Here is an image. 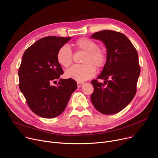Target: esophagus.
Returning <instances> with one entry per match:
<instances>
[{"label": "esophagus", "instance_id": "1", "mask_svg": "<svg viewBox=\"0 0 158 158\" xmlns=\"http://www.w3.org/2000/svg\"><path fill=\"white\" fill-rule=\"evenodd\" d=\"M84 84V82H80V81H78V83H77V86H78V87H81L82 85H83Z\"/></svg>", "mask_w": 158, "mask_h": 158}]
</instances>
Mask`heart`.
<instances>
[{"label": "heart", "mask_w": 158, "mask_h": 158, "mask_svg": "<svg viewBox=\"0 0 158 158\" xmlns=\"http://www.w3.org/2000/svg\"><path fill=\"white\" fill-rule=\"evenodd\" d=\"M77 49L86 52L84 65H74L65 72L67 78L78 81H84L94 76L96 68H101L106 62V53L98 48V44L87 38H80L74 43ZM57 60L61 65L67 67L73 63V52L70 48L63 46L57 52Z\"/></svg>", "instance_id": "heart-1"}]
</instances>
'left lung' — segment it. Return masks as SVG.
Listing matches in <instances>:
<instances>
[{"instance_id": "8db88e82", "label": "left lung", "mask_w": 158, "mask_h": 158, "mask_svg": "<svg viewBox=\"0 0 158 158\" xmlns=\"http://www.w3.org/2000/svg\"><path fill=\"white\" fill-rule=\"evenodd\" d=\"M91 38L105 44L107 60L97 78L104 80V84L97 80L91 81L94 92L91 100L101 113L116 114L128 106L136 94L140 74L138 52L129 39L121 33L103 30L94 33Z\"/></svg>"}]
</instances>
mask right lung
<instances>
[{
	"instance_id": "add662e5",
	"label": "right lung",
	"mask_w": 158,
	"mask_h": 158,
	"mask_svg": "<svg viewBox=\"0 0 158 158\" xmlns=\"http://www.w3.org/2000/svg\"><path fill=\"white\" fill-rule=\"evenodd\" d=\"M71 39L44 37L29 47L22 56L19 89L29 108L40 117L53 118L62 114L77 88V81L71 78H60L56 86L51 85L64 73L57 52Z\"/></svg>"
}]
</instances>
